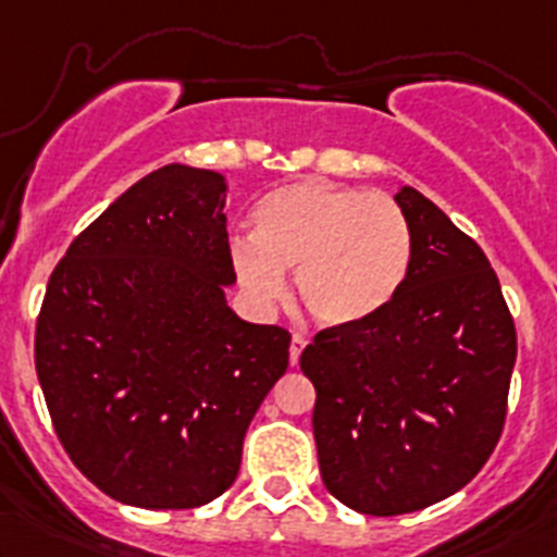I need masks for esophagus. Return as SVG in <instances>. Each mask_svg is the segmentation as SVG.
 Returning a JSON list of instances; mask_svg holds the SVG:
<instances>
[{
    "instance_id": "34e87169",
    "label": "esophagus",
    "mask_w": 557,
    "mask_h": 557,
    "mask_svg": "<svg viewBox=\"0 0 557 557\" xmlns=\"http://www.w3.org/2000/svg\"><path fill=\"white\" fill-rule=\"evenodd\" d=\"M304 348H307V338L296 333L290 338V364H293V368H296V364H298V357H301Z\"/></svg>"
}]
</instances>
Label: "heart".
Instances as JSON below:
<instances>
[{"label": "heart", "instance_id": "b5f03b06", "mask_svg": "<svg viewBox=\"0 0 557 557\" xmlns=\"http://www.w3.org/2000/svg\"><path fill=\"white\" fill-rule=\"evenodd\" d=\"M253 237L230 243V264L248 304L277 307L296 272L304 309L325 327L381 314L412 269V230L386 195L327 182L272 189L250 213Z\"/></svg>", "mask_w": 557, "mask_h": 557}]
</instances>
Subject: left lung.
Returning <instances> with one entry per match:
<instances>
[{"instance_id": "left-lung-1", "label": "left lung", "mask_w": 557, "mask_h": 557, "mask_svg": "<svg viewBox=\"0 0 557 557\" xmlns=\"http://www.w3.org/2000/svg\"><path fill=\"white\" fill-rule=\"evenodd\" d=\"M396 206L412 269L381 314L304 348L322 484L364 516L442 503L484 468L505 425L516 325L484 250L414 187Z\"/></svg>"}]
</instances>
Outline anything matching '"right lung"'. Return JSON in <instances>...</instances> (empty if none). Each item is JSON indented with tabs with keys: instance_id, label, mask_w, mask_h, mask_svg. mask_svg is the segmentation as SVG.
<instances>
[{
	"instance_id": "add662e5",
	"label": "right lung",
	"mask_w": 557,
	"mask_h": 557,
	"mask_svg": "<svg viewBox=\"0 0 557 557\" xmlns=\"http://www.w3.org/2000/svg\"><path fill=\"white\" fill-rule=\"evenodd\" d=\"M227 180L143 176L54 267L36 375L73 466L108 497L185 510L237 479L256 409L288 370L290 333L227 304Z\"/></svg>"
}]
</instances>
